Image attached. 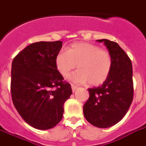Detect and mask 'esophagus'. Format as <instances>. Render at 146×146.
I'll return each instance as SVG.
<instances>
[{"label":"esophagus","mask_w":146,"mask_h":146,"mask_svg":"<svg viewBox=\"0 0 146 146\" xmlns=\"http://www.w3.org/2000/svg\"><path fill=\"white\" fill-rule=\"evenodd\" d=\"M78 89V86H74V85H72V92H74L76 90Z\"/></svg>","instance_id":"34e87169"}]
</instances>
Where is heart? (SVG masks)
Instances as JSON below:
<instances>
[{
    "instance_id": "obj_1",
    "label": "heart",
    "mask_w": 146,
    "mask_h": 146,
    "mask_svg": "<svg viewBox=\"0 0 146 146\" xmlns=\"http://www.w3.org/2000/svg\"><path fill=\"white\" fill-rule=\"evenodd\" d=\"M57 70L67 77L78 65L77 72L68 76L74 84L89 82L92 86L103 84L109 77L113 66L111 55L96 44L77 42L72 44L68 51L60 50L55 59Z\"/></svg>"
}]
</instances>
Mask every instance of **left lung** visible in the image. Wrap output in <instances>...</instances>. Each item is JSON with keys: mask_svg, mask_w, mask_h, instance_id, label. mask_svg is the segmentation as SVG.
Listing matches in <instances>:
<instances>
[{"mask_svg": "<svg viewBox=\"0 0 146 146\" xmlns=\"http://www.w3.org/2000/svg\"><path fill=\"white\" fill-rule=\"evenodd\" d=\"M97 41L108 48L113 66L102 86L88 89L90 98L84 105V115L94 126L107 128L121 121L132 103L133 70L131 60L117 43L104 38Z\"/></svg>", "mask_w": 146, "mask_h": 146, "instance_id": "1", "label": "left lung"}]
</instances>
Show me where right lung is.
Instances as JSON below:
<instances>
[{"instance_id":"add662e5","label":"right lung","mask_w":146,"mask_h":146,"mask_svg":"<svg viewBox=\"0 0 146 146\" xmlns=\"http://www.w3.org/2000/svg\"><path fill=\"white\" fill-rule=\"evenodd\" d=\"M62 44L61 41L32 43L12 63L13 104L21 118L38 130L52 128L61 121L64 103L72 94L55 62Z\"/></svg>"}]
</instances>
